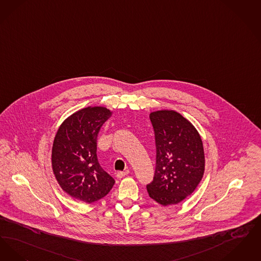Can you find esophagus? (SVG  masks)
Masks as SVG:
<instances>
[{"instance_id":"34e87169","label":"esophagus","mask_w":261,"mask_h":261,"mask_svg":"<svg viewBox=\"0 0 261 261\" xmlns=\"http://www.w3.org/2000/svg\"><path fill=\"white\" fill-rule=\"evenodd\" d=\"M128 170H125V171H118L117 172V177L118 178H122V177H124V176H125L126 174H128Z\"/></svg>"}]
</instances>
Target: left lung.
Masks as SVG:
<instances>
[{
    "mask_svg": "<svg viewBox=\"0 0 261 261\" xmlns=\"http://www.w3.org/2000/svg\"><path fill=\"white\" fill-rule=\"evenodd\" d=\"M156 143V167L146 185L150 198L163 205L180 203L202 180L204 154L194 125L175 111L150 114Z\"/></svg>",
    "mask_w": 261,
    "mask_h": 261,
    "instance_id": "1",
    "label": "left lung"
}]
</instances>
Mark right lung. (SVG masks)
Returning a JSON list of instances; mask_svg holds the SVG:
<instances>
[{
    "instance_id": "right-lung-1",
    "label": "right lung",
    "mask_w": 261,
    "mask_h": 261,
    "mask_svg": "<svg viewBox=\"0 0 261 261\" xmlns=\"http://www.w3.org/2000/svg\"><path fill=\"white\" fill-rule=\"evenodd\" d=\"M105 107H88L67 118L55 137L51 165L62 190L85 203H93L113 187V177L96 155L97 136L111 116Z\"/></svg>"
}]
</instances>
